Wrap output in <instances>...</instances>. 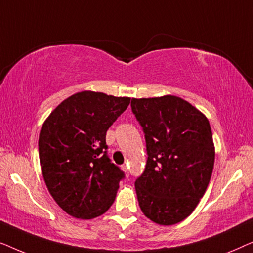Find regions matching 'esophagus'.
Returning <instances> with one entry per match:
<instances>
[{
	"mask_svg": "<svg viewBox=\"0 0 253 253\" xmlns=\"http://www.w3.org/2000/svg\"><path fill=\"white\" fill-rule=\"evenodd\" d=\"M122 169L124 170V172H126V175H129V169H127V166L126 165H123L122 166Z\"/></svg>",
	"mask_w": 253,
	"mask_h": 253,
	"instance_id": "obj_1",
	"label": "esophagus"
}]
</instances>
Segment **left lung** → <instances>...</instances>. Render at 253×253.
Segmentation results:
<instances>
[{
  "instance_id": "8db88e82",
  "label": "left lung",
  "mask_w": 253,
  "mask_h": 253,
  "mask_svg": "<svg viewBox=\"0 0 253 253\" xmlns=\"http://www.w3.org/2000/svg\"><path fill=\"white\" fill-rule=\"evenodd\" d=\"M143 127L147 161L134 182L145 216L162 226L181 222L193 212L212 176L215 151L209 120L175 95L132 99Z\"/></svg>"
}]
</instances>
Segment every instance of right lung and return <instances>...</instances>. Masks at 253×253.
Wrapping results in <instances>:
<instances>
[{
    "instance_id": "right-lung-1",
    "label": "right lung",
    "mask_w": 253,
    "mask_h": 253,
    "mask_svg": "<svg viewBox=\"0 0 253 253\" xmlns=\"http://www.w3.org/2000/svg\"><path fill=\"white\" fill-rule=\"evenodd\" d=\"M130 98L84 91L62 101L39 136L41 171L57 205L77 219L100 216L112 206L124 172L107 154L106 133Z\"/></svg>"
}]
</instances>
